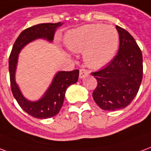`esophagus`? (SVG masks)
<instances>
[{"label":"esophagus","mask_w":151,"mask_h":151,"mask_svg":"<svg viewBox=\"0 0 151 151\" xmlns=\"http://www.w3.org/2000/svg\"><path fill=\"white\" fill-rule=\"evenodd\" d=\"M88 74V71L85 69H81L80 70V78L81 79H83L85 76H87Z\"/></svg>","instance_id":"obj_1"}]
</instances>
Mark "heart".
<instances>
[{
    "label": "heart",
    "instance_id": "1",
    "mask_svg": "<svg viewBox=\"0 0 151 151\" xmlns=\"http://www.w3.org/2000/svg\"><path fill=\"white\" fill-rule=\"evenodd\" d=\"M65 44L75 53H84V61L91 68H101L115 57L119 46V34L112 26L90 24L67 33Z\"/></svg>",
    "mask_w": 151,
    "mask_h": 151
}]
</instances>
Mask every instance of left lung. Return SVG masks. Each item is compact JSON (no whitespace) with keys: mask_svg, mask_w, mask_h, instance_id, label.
I'll return each mask as SVG.
<instances>
[{"mask_svg":"<svg viewBox=\"0 0 151 151\" xmlns=\"http://www.w3.org/2000/svg\"><path fill=\"white\" fill-rule=\"evenodd\" d=\"M116 29L119 37L117 55L105 68L91 73L98 81L93 98L105 111H116L129 106L142 81V51L126 30L119 26Z\"/></svg>","mask_w":151,"mask_h":151,"instance_id":"8db88e82","label":"left lung"}]
</instances>
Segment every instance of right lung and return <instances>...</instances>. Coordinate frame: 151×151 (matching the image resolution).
Returning a JSON list of instances; mask_svg holds the SVG:
<instances>
[{
	"mask_svg": "<svg viewBox=\"0 0 151 151\" xmlns=\"http://www.w3.org/2000/svg\"><path fill=\"white\" fill-rule=\"evenodd\" d=\"M62 25V22L40 23L22 31L14 44L9 55V78L13 95L22 110L35 118L48 119L58 114L63 104L67 88L78 81L79 70L58 71L43 97L37 101H29L22 95L15 81L19 54L22 49L35 40L44 39L52 42L57 28Z\"/></svg>",
	"mask_w": 151,
	"mask_h": 151,
	"instance_id": "add662e5",
	"label": "right lung"
}]
</instances>
